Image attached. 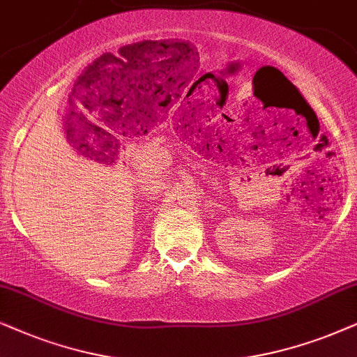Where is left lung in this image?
I'll return each mask as SVG.
<instances>
[{"instance_id": "left-lung-1", "label": "left lung", "mask_w": 357, "mask_h": 357, "mask_svg": "<svg viewBox=\"0 0 357 357\" xmlns=\"http://www.w3.org/2000/svg\"><path fill=\"white\" fill-rule=\"evenodd\" d=\"M286 79H287V78H286ZM287 84H289V86H291V88H292V86H294V84H292V83H291V82H289V79H287ZM294 89H296V86H294ZM297 93H298V91H297Z\"/></svg>"}]
</instances>
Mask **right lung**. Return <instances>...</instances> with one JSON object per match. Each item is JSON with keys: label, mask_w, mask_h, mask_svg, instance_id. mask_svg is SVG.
Wrapping results in <instances>:
<instances>
[{"label": "right lung", "mask_w": 357, "mask_h": 357, "mask_svg": "<svg viewBox=\"0 0 357 357\" xmlns=\"http://www.w3.org/2000/svg\"><path fill=\"white\" fill-rule=\"evenodd\" d=\"M101 61H103L102 64L100 63ZM114 61H117V60H116V59H114V56H112V55H109V54H107V55H104V56H101V60H99V61H98V65H99V66H101V68H102V66H104V65H111V63H114ZM109 70H111V68H109ZM102 73H106V75H107V68H106V70H102ZM112 73H114V70H112ZM116 73H117V71H116Z\"/></svg>", "instance_id": "obj_1"}]
</instances>
